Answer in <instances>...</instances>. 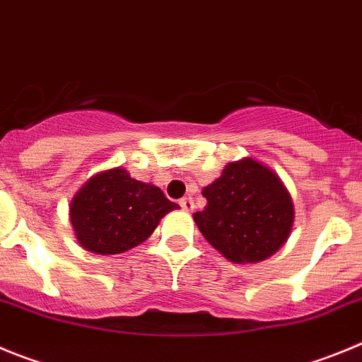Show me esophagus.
I'll return each mask as SVG.
<instances>
[{
    "label": "esophagus",
    "instance_id": "1",
    "mask_svg": "<svg viewBox=\"0 0 362 362\" xmlns=\"http://www.w3.org/2000/svg\"><path fill=\"white\" fill-rule=\"evenodd\" d=\"M178 204H180V207L184 211H193L194 209V202H193V198H191V197L180 198V202H178Z\"/></svg>",
    "mask_w": 362,
    "mask_h": 362
}]
</instances>
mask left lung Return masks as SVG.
I'll use <instances>...</instances> for the list:
<instances>
[{"mask_svg": "<svg viewBox=\"0 0 362 362\" xmlns=\"http://www.w3.org/2000/svg\"><path fill=\"white\" fill-rule=\"evenodd\" d=\"M202 194L207 205L193 214L194 221L205 240L229 262H263L291 234V194L270 169L252 158L227 164Z\"/></svg>", "mask_w": 362, "mask_h": 362, "instance_id": "8db88e82", "label": "left lung"}]
</instances>
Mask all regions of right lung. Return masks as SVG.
<instances>
[{
	"label": "right lung",
	"mask_w": 362,
	"mask_h": 362,
	"mask_svg": "<svg viewBox=\"0 0 362 362\" xmlns=\"http://www.w3.org/2000/svg\"><path fill=\"white\" fill-rule=\"evenodd\" d=\"M178 209L157 185L133 180L122 168L92 177L70 205L71 226L84 249L120 254L151 236L169 211Z\"/></svg>",
	"instance_id": "add662e5"
}]
</instances>
